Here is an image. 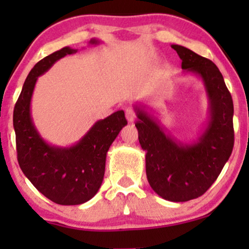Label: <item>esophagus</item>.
<instances>
[{
  "mask_svg": "<svg viewBox=\"0 0 249 249\" xmlns=\"http://www.w3.org/2000/svg\"><path fill=\"white\" fill-rule=\"evenodd\" d=\"M125 116H126V119L130 123H132L134 119H136V112H134L132 107H126V110H125Z\"/></svg>",
  "mask_w": 249,
  "mask_h": 249,
  "instance_id": "esophagus-1",
  "label": "esophagus"
}]
</instances>
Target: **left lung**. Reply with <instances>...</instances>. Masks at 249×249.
<instances>
[{
	"label": "left lung",
	"instance_id": "left-lung-1",
	"mask_svg": "<svg viewBox=\"0 0 249 249\" xmlns=\"http://www.w3.org/2000/svg\"><path fill=\"white\" fill-rule=\"evenodd\" d=\"M172 48L181 59V69L204 83L210 103L204 132L196 142L184 144L168 136L144 108L136 105L134 110L139 142L146 152L148 184L162 199L184 202L206 192L230 159L234 145V107L224 77L212 61L182 45Z\"/></svg>",
	"mask_w": 249,
	"mask_h": 249
}]
</instances>
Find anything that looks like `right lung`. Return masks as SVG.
<instances>
[{"mask_svg":"<svg viewBox=\"0 0 249 249\" xmlns=\"http://www.w3.org/2000/svg\"><path fill=\"white\" fill-rule=\"evenodd\" d=\"M92 38L90 44H99ZM77 53L65 47L44 57L25 79L14 108L17 160L31 184L58 205H81L95 196L105 172L107 153L127 121L124 111H117L96 122L79 142L69 147L48 144L34 125L30 103L37 78L62 57Z\"/></svg>","mask_w":249,"mask_h":249,"instance_id":"right-lung-1","label":"right lung"}]
</instances>
